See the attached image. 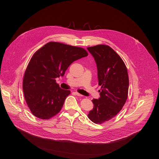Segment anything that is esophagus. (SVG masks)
<instances>
[{"label": "esophagus", "mask_w": 159, "mask_h": 159, "mask_svg": "<svg viewBox=\"0 0 159 159\" xmlns=\"http://www.w3.org/2000/svg\"><path fill=\"white\" fill-rule=\"evenodd\" d=\"M75 93V94L76 95V96H82V95H81L80 94H79V93H77V92H75V93Z\"/></svg>", "instance_id": "esophagus-1"}]
</instances>
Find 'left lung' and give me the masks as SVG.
I'll use <instances>...</instances> for the list:
<instances>
[{
  "label": "left lung",
  "instance_id": "1",
  "mask_svg": "<svg viewBox=\"0 0 159 159\" xmlns=\"http://www.w3.org/2000/svg\"><path fill=\"white\" fill-rule=\"evenodd\" d=\"M98 68L100 98L92 100L93 109L88 118L102 124L114 118L121 110L128 98L129 78L126 66L118 54L110 47L99 44L87 48Z\"/></svg>",
  "mask_w": 159,
  "mask_h": 159
}]
</instances>
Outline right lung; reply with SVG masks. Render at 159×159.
<instances>
[{"label": "right lung", "instance_id": "obj_1", "mask_svg": "<svg viewBox=\"0 0 159 159\" xmlns=\"http://www.w3.org/2000/svg\"><path fill=\"white\" fill-rule=\"evenodd\" d=\"M87 55L82 48L53 41L34 53L22 82L26 102L34 116L48 120L60 111L70 91L61 89L55 79L63 76L74 61Z\"/></svg>", "mask_w": 159, "mask_h": 159}]
</instances>
